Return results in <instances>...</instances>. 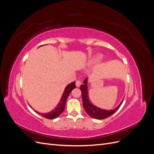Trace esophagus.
I'll list each match as a JSON object with an SVG mask.
<instances>
[{
	"mask_svg": "<svg viewBox=\"0 0 154 154\" xmlns=\"http://www.w3.org/2000/svg\"><path fill=\"white\" fill-rule=\"evenodd\" d=\"M81 84H82V83H81L80 80H76V85L77 87H80L81 85Z\"/></svg>",
	"mask_w": 154,
	"mask_h": 154,
	"instance_id": "obj_1",
	"label": "esophagus"
}]
</instances>
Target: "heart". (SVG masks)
I'll return each mask as SVG.
<instances>
[{
	"label": "heart",
	"instance_id": "1",
	"mask_svg": "<svg viewBox=\"0 0 154 154\" xmlns=\"http://www.w3.org/2000/svg\"><path fill=\"white\" fill-rule=\"evenodd\" d=\"M101 58V55L97 56V57H96L94 58H92V59L91 60V62H96V61H97V60H99Z\"/></svg>",
	"mask_w": 154,
	"mask_h": 154
}]
</instances>
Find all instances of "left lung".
<instances>
[{
    "label": "left lung",
    "mask_w": 154,
    "mask_h": 154,
    "mask_svg": "<svg viewBox=\"0 0 154 154\" xmlns=\"http://www.w3.org/2000/svg\"><path fill=\"white\" fill-rule=\"evenodd\" d=\"M84 83V85H81L80 89L82 92V101H83V105L84 107V109L85 110L86 112L88 115H89L91 118L97 119H103L109 117L111 115H112L114 113H115L116 111H117L120 106L122 105L123 101H122L118 106L116 107V108L114 110H103L97 108L96 106L93 105L92 103H91L90 101L88 100V94H87V79L86 78L85 80L83 81Z\"/></svg>",
    "instance_id": "1"
}]
</instances>
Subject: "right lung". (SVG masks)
<instances>
[{
	"label": "right lung",
	"mask_w": 154,
	"mask_h": 154,
	"mask_svg": "<svg viewBox=\"0 0 154 154\" xmlns=\"http://www.w3.org/2000/svg\"><path fill=\"white\" fill-rule=\"evenodd\" d=\"M74 88H76V85H75V82H74L71 83V84L68 85L66 88H65L64 92L63 94V96L62 97V99L60 100V102L59 104L57 105V106L56 107L54 110L53 111H51V112H49L48 114H40V112H38L35 111L36 112L38 113V114H40L43 116V117L49 119H53L56 118L58 117V116L61 114L64 111L65 106H66V101L67 97L69 95L70 93L74 89Z\"/></svg>",
	"instance_id": "add662e5"
}]
</instances>
